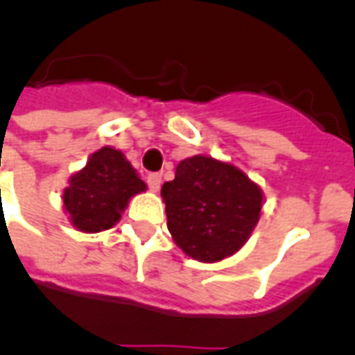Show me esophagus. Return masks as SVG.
<instances>
[{"mask_svg": "<svg viewBox=\"0 0 355 355\" xmlns=\"http://www.w3.org/2000/svg\"><path fill=\"white\" fill-rule=\"evenodd\" d=\"M148 188L152 190V192H157L159 190V186H162V175L159 173H150L146 177Z\"/></svg>", "mask_w": 355, "mask_h": 355, "instance_id": "obj_1", "label": "esophagus"}]
</instances>
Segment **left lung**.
Returning <instances> with one entry per match:
<instances>
[{
	"label": "left lung",
	"mask_w": 355,
	"mask_h": 355,
	"mask_svg": "<svg viewBox=\"0 0 355 355\" xmlns=\"http://www.w3.org/2000/svg\"><path fill=\"white\" fill-rule=\"evenodd\" d=\"M167 228L193 261L218 262L236 254L261 218L264 193L245 173L211 155L177 165L175 180L162 186Z\"/></svg>",
	"instance_id": "obj_1"
}]
</instances>
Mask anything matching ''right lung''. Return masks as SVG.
Returning a JSON list of instances; mask_svg holds the SVG:
<instances>
[{
	"label": "right lung",
	"mask_w": 355,
	"mask_h": 355,
	"mask_svg": "<svg viewBox=\"0 0 355 355\" xmlns=\"http://www.w3.org/2000/svg\"><path fill=\"white\" fill-rule=\"evenodd\" d=\"M146 190L123 152L102 146L87 159V165L73 173L64 188V213L76 230L96 234L119 223L129 200Z\"/></svg>",
	"instance_id": "obj_1"
}]
</instances>
